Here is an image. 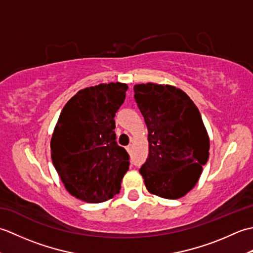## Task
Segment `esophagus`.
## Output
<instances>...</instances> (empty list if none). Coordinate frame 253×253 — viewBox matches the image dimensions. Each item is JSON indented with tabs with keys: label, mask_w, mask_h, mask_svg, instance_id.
I'll use <instances>...</instances> for the list:
<instances>
[{
	"label": "esophagus",
	"mask_w": 253,
	"mask_h": 253,
	"mask_svg": "<svg viewBox=\"0 0 253 253\" xmlns=\"http://www.w3.org/2000/svg\"><path fill=\"white\" fill-rule=\"evenodd\" d=\"M131 144H128V146L126 147V150H127V152H130L131 151Z\"/></svg>",
	"instance_id": "esophagus-1"
}]
</instances>
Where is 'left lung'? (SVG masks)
Here are the masks:
<instances>
[{
  "label": "left lung",
  "instance_id": "left-lung-1",
  "mask_svg": "<svg viewBox=\"0 0 253 253\" xmlns=\"http://www.w3.org/2000/svg\"><path fill=\"white\" fill-rule=\"evenodd\" d=\"M135 101L148 127L149 155L139 171L149 192L178 199L189 192L209 160L210 140L198 107L169 84H135Z\"/></svg>",
  "mask_w": 253,
  "mask_h": 253
}]
</instances>
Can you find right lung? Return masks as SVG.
I'll return each instance as SVG.
<instances>
[{"instance_id": "1", "label": "right lung", "mask_w": 253, "mask_h": 253, "mask_svg": "<svg viewBox=\"0 0 253 253\" xmlns=\"http://www.w3.org/2000/svg\"><path fill=\"white\" fill-rule=\"evenodd\" d=\"M128 85L101 84L80 90L63 107L51 139L53 165L72 196L104 202L120 192L129 154L116 142V112Z\"/></svg>"}]
</instances>
